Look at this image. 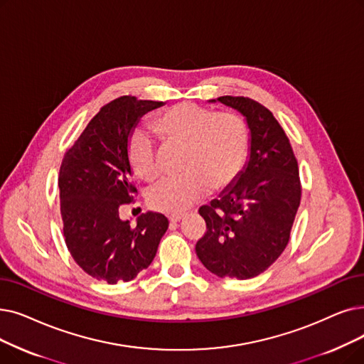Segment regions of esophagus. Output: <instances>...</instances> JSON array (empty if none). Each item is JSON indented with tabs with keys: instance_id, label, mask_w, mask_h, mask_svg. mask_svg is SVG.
<instances>
[{
	"instance_id": "34e87169",
	"label": "esophagus",
	"mask_w": 364,
	"mask_h": 364,
	"mask_svg": "<svg viewBox=\"0 0 364 364\" xmlns=\"http://www.w3.org/2000/svg\"><path fill=\"white\" fill-rule=\"evenodd\" d=\"M183 217H184L183 213H180V214H171L169 215V221H172V223H177V221H180Z\"/></svg>"
}]
</instances>
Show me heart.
<instances>
[{"instance_id":"b5f03b06","label":"heart","mask_w":364,"mask_h":364,"mask_svg":"<svg viewBox=\"0 0 364 364\" xmlns=\"http://www.w3.org/2000/svg\"><path fill=\"white\" fill-rule=\"evenodd\" d=\"M153 131L165 141L186 144L180 176H169L149 193L154 210L180 213L213 191L230 186L241 173L248 156V126L235 113L183 102L157 116ZM132 171L144 181L161 173L153 135L146 129L132 134L128 149Z\"/></svg>"}]
</instances>
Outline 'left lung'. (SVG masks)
<instances>
[{
  "label": "left lung",
  "instance_id": "obj_1",
  "mask_svg": "<svg viewBox=\"0 0 364 364\" xmlns=\"http://www.w3.org/2000/svg\"><path fill=\"white\" fill-rule=\"evenodd\" d=\"M240 112L250 131V153L241 173L199 214L207 232L196 255L220 278L248 279L269 267L287 247L300 203L299 166L274 114L244 97H220Z\"/></svg>",
  "mask_w": 364,
  "mask_h": 364
}]
</instances>
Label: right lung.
I'll return each mask as SVG.
<instances>
[{
  "mask_svg": "<svg viewBox=\"0 0 364 364\" xmlns=\"http://www.w3.org/2000/svg\"><path fill=\"white\" fill-rule=\"evenodd\" d=\"M164 104L122 97L104 105L60 165L65 244L75 263L100 281L126 282L147 269L168 229L161 213L141 214L136 226L119 217L122 205L131 203L136 193L129 139L139 119Z\"/></svg>",
  "mask_w": 364,
  "mask_h": 364,
  "instance_id": "add662e5",
  "label": "right lung"
}]
</instances>
